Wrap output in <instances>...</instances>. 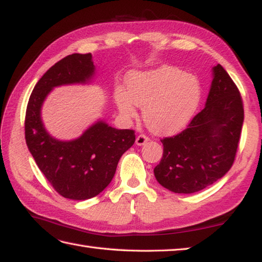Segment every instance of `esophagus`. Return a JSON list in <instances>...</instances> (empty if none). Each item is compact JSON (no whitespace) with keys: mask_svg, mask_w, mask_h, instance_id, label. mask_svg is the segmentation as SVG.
Returning <instances> with one entry per match:
<instances>
[{"mask_svg":"<svg viewBox=\"0 0 262 262\" xmlns=\"http://www.w3.org/2000/svg\"><path fill=\"white\" fill-rule=\"evenodd\" d=\"M148 140H149V139H148V138L145 135H139L136 139V144L138 146H142V145H145Z\"/></svg>","mask_w":262,"mask_h":262,"instance_id":"1","label":"esophagus"}]
</instances>
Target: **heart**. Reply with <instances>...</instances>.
Returning a JSON list of instances; mask_svg holds the SVG:
<instances>
[{
    "label": "heart",
    "mask_w": 262,
    "mask_h": 262,
    "mask_svg": "<svg viewBox=\"0 0 262 262\" xmlns=\"http://www.w3.org/2000/svg\"><path fill=\"white\" fill-rule=\"evenodd\" d=\"M126 89L117 86L115 102L123 120L137 116L142 107V118L151 132L169 136L188 124L200 105L202 89L191 74L163 66L127 76Z\"/></svg>",
    "instance_id": "b5f03b06"
}]
</instances>
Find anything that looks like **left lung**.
Returning a JSON list of instances; mask_svg holds the SVG:
<instances>
[{
    "label": "left lung",
    "instance_id": "obj_1",
    "mask_svg": "<svg viewBox=\"0 0 262 262\" xmlns=\"http://www.w3.org/2000/svg\"><path fill=\"white\" fill-rule=\"evenodd\" d=\"M244 122L239 91L224 67H212L205 107L179 135L162 140L163 157L154 169L161 186L192 194L214 184L233 165Z\"/></svg>",
    "mask_w": 262,
    "mask_h": 262
}]
</instances>
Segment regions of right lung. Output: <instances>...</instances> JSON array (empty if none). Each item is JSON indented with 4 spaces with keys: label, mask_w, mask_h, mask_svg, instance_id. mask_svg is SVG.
Returning a JSON list of instances; mask_svg holds the SVG:
<instances>
[{
    "label": "right lung",
    "mask_w": 262,
    "mask_h": 262,
    "mask_svg": "<svg viewBox=\"0 0 262 262\" xmlns=\"http://www.w3.org/2000/svg\"><path fill=\"white\" fill-rule=\"evenodd\" d=\"M96 75L92 54L74 53L49 68L29 97L25 138L38 169L65 199H92L111 184L121 156L135 144L132 130H118L99 118L72 140L52 137L42 121V106L54 88L90 84Z\"/></svg>",
    "instance_id": "1"
}]
</instances>
